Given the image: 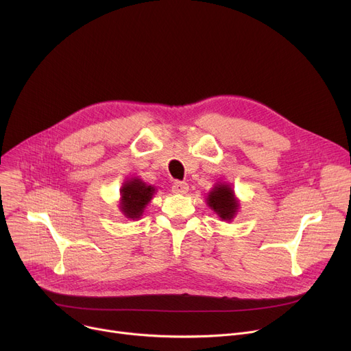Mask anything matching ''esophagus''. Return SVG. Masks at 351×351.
Masks as SVG:
<instances>
[{
  "label": "esophagus",
  "instance_id": "34e87169",
  "mask_svg": "<svg viewBox=\"0 0 351 351\" xmlns=\"http://www.w3.org/2000/svg\"><path fill=\"white\" fill-rule=\"evenodd\" d=\"M173 193L174 194H186L188 193V184L182 181H176L173 184Z\"/></svg>",
  "mask_w": 351,
  "mask_h": 351
}]
</instances>
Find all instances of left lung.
I'll use <instances>...</instances> for the list:
<instances>
[{
    "instance_id": "1",
    "label": "left lung",
    "mask_w": 351,
    "mask_h": 351,
    "mask_svg": "<svg viewBox=\"0 0 351 351\" xmlns=\"http://www.w3.org/2000/svg\"><path fill=\"white\" fill-rule=\"evenodd\" d=\"M206 205L218 215L221 221L230 222L239 212L240 201L228 182H217L206 195Z\"/></svg>"
}]
</instances>
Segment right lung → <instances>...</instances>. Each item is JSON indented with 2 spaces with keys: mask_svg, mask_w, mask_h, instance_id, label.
<instances>
[{
  "mask_svg": "<svg viewBox=\"0 0 351 351\" xmlns=\"http://www.w3.org/2000/svg\"><path fill=\"white\" fill-rule=\"evenodd\" d=\"M119 193V209L122 215L128 219L138 221L157 190L154 185L146 184L139 177H132L122 184Z\"/></svg>",
  "mask_w": 351,
  "mask_h": 351,
  "instance_id": "1",
  "label": "right lung"
}]
</instances>
